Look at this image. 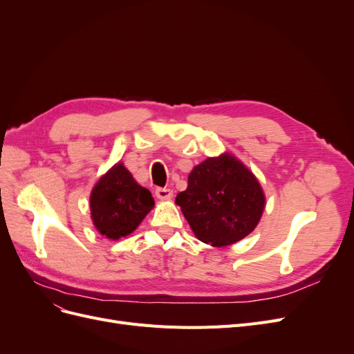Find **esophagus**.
I'll return each mask as SVG.
<instances>
[{"instance_id":"esophagus-1","label":"esophagus","mask_w":354,"mask_h":354,"mask_svg":"<svg viewBox=\"0 0 354 354\" xmlns=\"http://www.w3.org/2000/svg\"><path fill=\"white\" fill-rule=\"evenodd\" d=\"M155 195H156L158 199H162V201L171 199V198H173V190L167 189V187H156Z\"/></svg>"}]
</instances>
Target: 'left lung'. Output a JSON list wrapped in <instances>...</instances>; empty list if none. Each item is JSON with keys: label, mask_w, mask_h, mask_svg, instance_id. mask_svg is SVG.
I'll return each mask as SVG.
<instances>
[{"label": "left lung", "mask_w": 354, "mask_h": 354, "mask_svg": "<svg viewBox=\"0 0 354 354\" xmlns=\"http://www.w3.org/2000/svg\"><path fill=\"white\" fill-rule=\"evenodd\" d=\"M176 203L195 236L216 248L242 241L260 223L266 195L260 181L229 152L207 158L190 171Z\"/></svg>", "instance_id": "1"}]
</instances>
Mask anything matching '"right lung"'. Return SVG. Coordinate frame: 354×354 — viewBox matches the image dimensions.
Instances as JSON below:
<instances>
[{
  "label": "right lung",
  "mask_w": 354,
  "mask_h": 354,
  "mask_svg": "<svg viewBox=\"0 0 354 354\" xmlns=\"http://www.w3.org/2000/svg\"><path fill=\"white\" fill-rule=\"evenodd\" d=\"M153 207L151 192L137 183L122 162L104 173L90 195L94 227L111 241L133 233Z\"/></svg>",
  "instance_id": "obj_1"
}]
</instances>
